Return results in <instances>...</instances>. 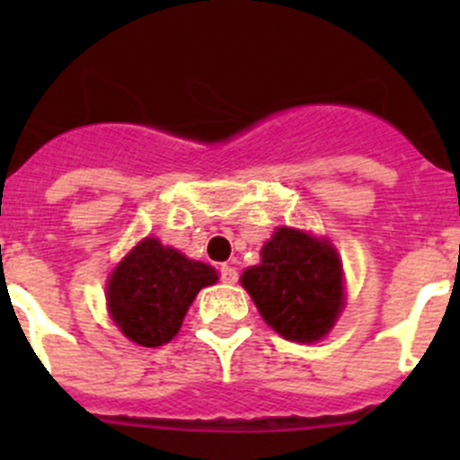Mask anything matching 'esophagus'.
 <instances>
[{
	"mask_svg": "<svg viewBox=\"0 0 460 460\" xmlns=\"http://www.w3.org/2000/svg\"><path fill=\"white\" fill-rule=\"evenodd\" d=\"M220 280L226 282V285H234V282L238 280V271H235V267H231V264H222Z\"/></svg>",
	"mask_w": 460,
	"mask_h": 460,
	"instance_id": "34e87169",
	"label": "esophagus"
}]
</instances>
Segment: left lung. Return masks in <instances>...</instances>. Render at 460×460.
Masks as SVG:
<instances>
[{
  "label": "left lung",
  "mask_w": 460,
  "mask_h": 460,
  "mask_svg": "<svg viewBox=\"0 0 460 460\" xmlns=\"http://www.w3.org/2000/svg\"><path fill=\"white\" fill-rule=\"evenodd\" d=\"M240 282L264 323L294 342L327 336L345 307L342 264L329 240L291 226L273 231Z\"/></svg>",
  "instance_id": "left-lung-1"
}]
</instances>
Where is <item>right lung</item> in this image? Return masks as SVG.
<instances>
[{
	"mask_svg": "<svg viewBox=\"0 0 460 460\" xmlns=\"http://www.w3.org/2000/svg\"><path fill=\"white\" fill-rule=\"evenodd\" d=\"M216 282L213 267L189 260L157 238H144L111 273L106 305L128 341L160 347L180 332L198 291Z\"/></svg>",
	"mask_w": 460,
	"mask_h": 460,
	"instance_id": "obj_1",
	"label": "right lung"
}]
</instances>
